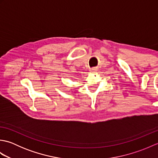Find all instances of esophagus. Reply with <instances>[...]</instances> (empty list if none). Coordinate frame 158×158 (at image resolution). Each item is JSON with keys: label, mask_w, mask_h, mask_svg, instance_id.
Segmentation results:
<instances>
[{"label": "esophagus", "mask_w": 158, "mask_h": 158, "mask_svg": "<svg viewBox=\"0 0 158 158\" xmlns=\"http://www.w3.org/2000/svg\"><path fill=\"white\" fill-rule=\"evenodd\" d=\"M96 70V69H94V68H93V69H90V71L91 72H92V73H94V72H95Z\"/></svg>", "instance_id": "34e87169"}]
</instances>
